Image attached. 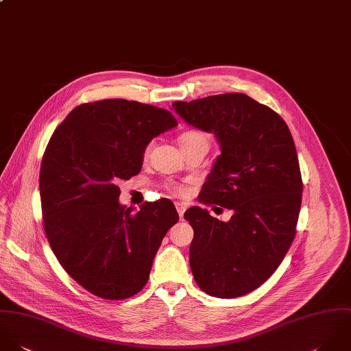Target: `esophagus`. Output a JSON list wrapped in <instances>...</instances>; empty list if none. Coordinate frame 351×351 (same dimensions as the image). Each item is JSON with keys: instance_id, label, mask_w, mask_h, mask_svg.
<instances>
[{"instance_id": "obj_1", "label": "esophagus", "mask_w": 351, "mask_h": 351, "mask_svg": "<svg viewBox=\"0 0 351 351\" xmlns=\"http://www.w3.org/2000/svg\"><path fill=\"white\" fill-rule=\"evenodd\" d=\"M175 206H176V210H178L179 217H180V218H183L184 211H186V205H184V204H182V202H176V204H175Z\"/></svg>"}]
</instances>
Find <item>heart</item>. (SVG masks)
Listing matches in <instances>:
<instances>
[{"instance_id":"obj_1","label":"heart","mask_w":351,"mask_h":351,"mask_svg":"<svg viewBox=\"0 0 351 351\" xmlns=\"http://www.w3.org/2000/svg\"><path fill=\"white\" fill-rule=\"evenodd\" d=\"M198 140L209 142V138H208V136H206L205 133H202V132H189V133H184V134L180 137V143ZM150 149H152V145H147V146H146V149H145V156H147V154H149ZM171 190H172L173 193H183V191H184V189H183L182 186H178V184L171 186Z\"/></svg>"}]
</instances>
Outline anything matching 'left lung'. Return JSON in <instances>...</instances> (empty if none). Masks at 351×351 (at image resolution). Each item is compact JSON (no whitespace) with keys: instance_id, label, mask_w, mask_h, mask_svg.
I'll return each mask as SVG.
<instances>
[{"instance_id":"8db88e82","label":"left lung","mask_w":351,"mask_h":351,"mask_svg":"<svg viewBox=\"0 0 351 351\" xmlns=\"http://www.w3.org/2000/svg\"><path fill=\"white\" fill-rule=\"evenodd\" d=\"M172 107L219 143L202 201L233 210L226 222L199 206L184 213L193 276L209 295H244L273 276L295 234L302 182L294 141L277 112L244 93Z\"/></svg>"}]
</instances>
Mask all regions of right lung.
Instances as JSON below:
<instances>
[{
  "label": "right lung",
  "mask_w": 351,
  "mask_h": 351,
  "mask_svg": "<svg viewBox=\"0 0 351 351\" xmlns=\"http://www.w3.org/2000/svg\"><path fill=\"white\" fill-rule=\"evenodd\" d=\"M176 126L164 108L108 99L75 107L46 147L39 189L49 243L71 278L101 298L140 291L179 219L168 199L126 209L118 187L140 172L149 142Z\"/></svg>",
  "instance_id": "1"
}]
</instances>
